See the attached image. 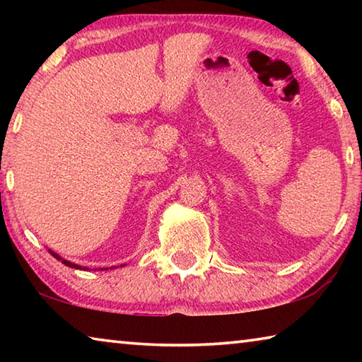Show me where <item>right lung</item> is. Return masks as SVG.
<instances>
[{"mask_svg":"<svg viewBox=\"0 0 362 362\" xmlns=\"http://www.w3.org/2000/svg\"><path fill=\"white\" fill-rule=\"evenodd\" d=\"M49 252H51V255L56 257V259H57L59 262H62L64 265H66V267H70V268H75V269H89L88 267H79V265H76V263H71V262H69V260L62 259V257H60L59 254L54 252V250H51V249H49ZM121 267H124V265H121ZM112 268H113V267H112ZM100 269H108V268H100Z\"/></svg>","mask_w":362,"mask_h":362,"instance_id":"add662e5","label":"right lung"}]
</instances>
